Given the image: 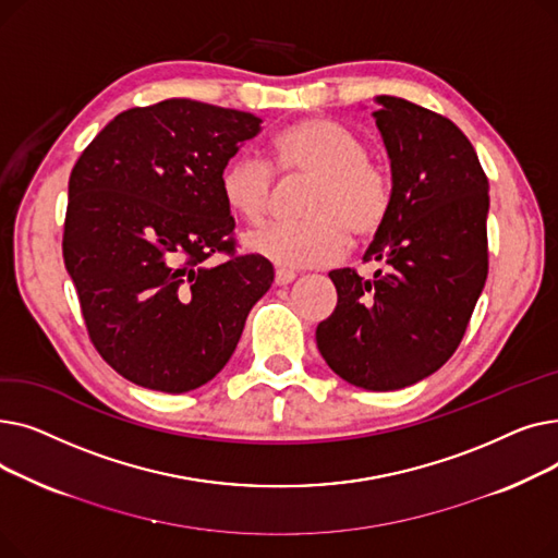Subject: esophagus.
<instances>
[{
	"mask_svg": "<svg viewBox=\"0 0 558 558\" xmlns=\"http://www.w3.org/2000/svg\"><path fill=\"white\" fill-rule=\"evenodd\" d=\"M296 280V274L289 271V269H276V284L278 287H287L289 282Z\"/></svg>",
	"mask_w": 558,
	"mask_h": 558,
	"instance_id": "1",
	"label": "esophagus"
}]
</instances>
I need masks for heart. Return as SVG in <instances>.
Segmentation results:
<instances>
[{
	"instance_id": "obj_1",
	"label": "heart",
	"mask_w": 558,
	"mask_h": 558,
	"mask_svg": "<svg viewBox=\"0 0 558 558\" xmlns=\"http://www.w3.org/2000/svg\"><path fill=\"white\" fill-rule=\"evenodd\" d=\"M366 140L328 117H307L282 129L271 142V162L282 173H307L301 223H271L246 238V246L282 269L324 267L348 248V234L368 242L391 215L393 185L389 171L368 158ZM274 190L271 167L242 154L219 175L226 208L248 226L269 210Z\"/></svg>"
}]
</instances>
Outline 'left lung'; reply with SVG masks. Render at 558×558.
Instances as JSON below:
<instances>
[{
    "label": "left lung",
    "instance_id": "8db88e82",
    "mask_svg": "<svg viewBox=\"0 0 558 558\" xmlns=\"http://www.w3.org/2000/svg\"><path fill=\"white\" fill-rule=\"evenodd\" d=\"M375 101L393 205L364 262L385 269L373 280L330 271L337 307L316 345L345 383L396 391L436 373L463 339L488 274V181L448 117L400 97Z\"/></svg>",
    "mask_w": 558,
    "mask_h": 558
}]
</instances>
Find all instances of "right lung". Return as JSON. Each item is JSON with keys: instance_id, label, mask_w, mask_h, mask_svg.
<instances>
[{"instance_id": "add662e5", "label": "right lung", "mask_w": 558, "mask_h": 558, "mask_svg": "<svg viewBox=\"0 0 558 558\" xmlns=\"http://www.w3.org/2000/svg\"><path fill=\"white\" fill-rule=\"evenodd\" d=\"M259 124L167 99L117 114L72 169L65 269L99 355L144 389L210 383L274 282L269 259L234 253L219 192L221 169ZM215 252L229 255L217 268Z\"/></svg>"}]
</instances>
